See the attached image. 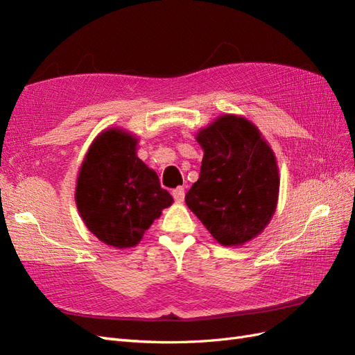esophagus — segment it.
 I'll list each match as a JSON object with an SVG mask.
<instances>
[{
    "mask_svg": "<svg viewBox=\"0 0 355 355\" xmlns=\"http://www.w3.org/2000/svg\"><path fill=\"white\" fill-rule=\"evenodd\" d=\"M171 194H173V198L178 202H182V201H184V198H185V189L182 188V187H178L176 189H173V192H171Z\"/></svg>",
    "mask_w": 355,
    "mask_h": 355,
    "instance_id": "obj_1",
    "label": "esophagus"
}]
</instances>
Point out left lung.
<instances>
[{
    "instance_id": "left-lung-1",
    "label": "left lung",
    "mask_w": 355,
    "mask_h": 355,
    "mask_svg": "<svg viewBox=\"0 0 355 355\" xmlns=\"http://www.w3.org/2000/svg\"><path fill=\"white\" fill-rule=\"evenodd\" d=\"M198 180L187 192L189 210L222 245H241L272 219L280 176L274 151L252 121L223 114L197 133Z\"/></svg>"
}]
</instances>
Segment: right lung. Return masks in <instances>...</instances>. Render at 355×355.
Here are the masks:
<instances>
[{
    "label": "right lung",
    "instance_id": "obj_1",
    "mask_svg": "<svg viewBox=\"0 0 355 355\" xmlns=\"http://www.w3.org/2000/svg\"><path fill=\"white\" fill-rule=\"evenodd\" d=\"M139 139L120 127L96 136L77 178L75 202L85 227L115 249L135 247L173 198L137 157Z\"/></svg>",
    "mask_w": 355,
    "mask_h": 355
}]
</instances>
